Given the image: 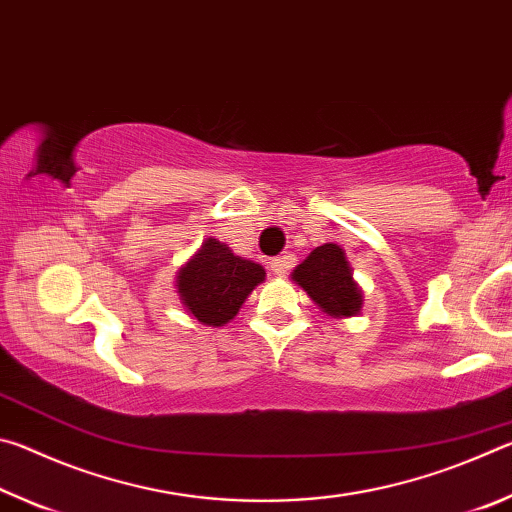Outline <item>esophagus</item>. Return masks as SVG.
Masks as SVG:
<instances>
[{
  "label": "esophagus",
  "instance_id": "obj_1",
  "mask_svg": "<svg viewBox=\"0 0 512 512\" xmlns=\"http://www.w3.org/2000/svg\"><path fill=\"white\" fill-rule=\"evenodd\" d=\"M293 266V255H282V257H275V259H271V271L275 273V275H284L289 271V268Z\"/></svg>",
  "mask_w": 512,
  "mask_h": 512
}]
</instances>
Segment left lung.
<instances>
[{
  "mask_svg": "<svg viewBox=\"0 0 512 512\" xmlns=\"http://www.w3.org/2000/svg\"><path fill=\"white\" fill-rule=\"evenodd\" d=\"M309 298L329 316H354L361 309V293L352 280L345 253L336 244L311 250V255L293 271Z\"/></svg>",
  "mask_w": 512,
  "mask_h": 512,
  "instance_id": "8db88e82",
  "label": "left lung"
}]
</instances>
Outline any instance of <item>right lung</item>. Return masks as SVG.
Returning a JSON list of instances; mask_svg holds the SVG:
<instances>
[{
    "label": "right lung",
    "mask_w": 512,
    "mask_h": 512,
    "mask_svg": "<svg viewBox=\"0 0 512 512\" xmlns=\"http://www.w3.org/2000/svg\"><path fill=\"white\" fill-rule=\"evenodd\" d=\"M264 282V268L241 259L216 239H207L198 255L178 273L185 307L203 325H225L237 316L248 293Z\"/></svg>",
    "instance_id": "1"
}]
</instances>
